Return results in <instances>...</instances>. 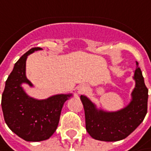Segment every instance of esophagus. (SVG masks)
I'll use <instances>...</instances> for the list:
<instances>
[{"mask_svg": "<svg viewBox=\"0 0 151 151\" xmlns=\"http://www.w3.org/2000/svg\"><path fill=\"white\" fill-rule=\"evenodd\" d=\"M78 93H82V92H84L85 90H87V87L84 84H80L78 87Z\"/></svg>", "mask_w": 151, "mask_h": 151, "instance_id": "esophagus-1", "label": "esophagus"}]
</instances>
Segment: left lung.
Wrapping results in <instances>:
<instances>
[{
    "label": "left lung",
    "instance_id": "obj_1",
    "mask_svg": "<svg viewBox=\"0 0 151 151\" xmlns=\"http://www.w3.org/2000/svg\"><path fill=\"white\" fill-rule=\"evenodd\" d=\"M136 64L134 78L136 85L132 93L133 100L127 107L116 112L97 111L87 97L81 95L86 130L93 139L107 142L122 140L132 134L144 120L147 113L148 88L139 63Z\"/></svg>",
    "mask_w": 151,
    "mask_h": 151
}]
</instances>
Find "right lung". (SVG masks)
<instances>
[{
    "label": "right lung",
    "instance_id": "obj_1",
    "mask_svg": "<svg viewBox=\"0 0 151 151\" xmlns=\"http://www.w3.org/2000/svg\"><path fill=\"white\" fill-rule=\"evenodd\" d=\"M27 51L15 63L8 76L1 97L4 120L11 130L26 141L48 139L56 131L65 101L70 95H57L46 100L38 101L30 98L21 87L22 83H32L25 75L26 59L35 50Z\"/></svg>",
    "mask_w": 151,
    "mask_h": 151
}]
</instances>
